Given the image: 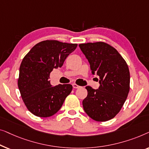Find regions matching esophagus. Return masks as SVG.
<instances>
[{
    "label": "esophagus",
    "mask_w": 149,
    "mask_h": 149,
    "mask_svg": "<svg viewBox=\"0 0 149 149\" xmlns=\"http://www.w3.org/2000/svg\"><path fill=\"white\" fill-rule=\"evenodd\" d=\"M73 87H74V88H80V86L76 84H73Z\"/></svg>",
    "instance_id": "obj_1"
}]
</instances>
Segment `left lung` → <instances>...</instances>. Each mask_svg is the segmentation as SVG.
<instances>
[{
  "label": "left lung",
  "instance_id": "left-lung-1",
  "mask_svg": "<svg viewBox=\"0 0 149 149\" xmlns=\"http://www.w3.org/2000/svg\"><path fill=\"white\" fill-rule=\"evenodd\" d=\"M91 65L93 74L99 76L100 86L86 87L88 95L84 109L96 121L110 120L120 111L130 91L129 68L118 51L103 42L79 45Z\"/></svg>",
  "mask_w": 149,
  "mask_h": 149
}]
</instances>
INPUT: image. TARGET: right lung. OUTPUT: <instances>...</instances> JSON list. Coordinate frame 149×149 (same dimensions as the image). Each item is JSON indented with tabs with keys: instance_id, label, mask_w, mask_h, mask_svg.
I'll return each instance as SVG.
<instances>
[{
	"instance_id": "1",
	"label": "right lung",
	"mask_w": 149,
	"mask_h": 149,
	"mask_svg": "<svg viewBox=\"0 0 149 149\" xmlns=\"http://www.w3.org/2000/svg\"><path fill=\"white\" fill-rule=\"evenodd\" d=\"M77 46V44L47 40L33 46L23 58L18 88L25 105L34 116H53L71 93L73 88L71 84L52 86L49 79L53 69L61 68Z\"/></svg>"
}]
</instances>
